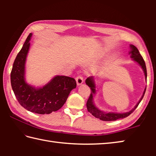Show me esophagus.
I'll return each mask as SVG.
<instances>
[{"mask_svg":"<svg viewBox=\"0 0 156 156\" xmlns=\"http://www.w3.org/2000/svg\"><path fill=\"white\" fill-rule=\"evenodd\" d=\"M76 83H77V85H80L82 83H83V78L81 75H78L77 76V77L76 78Z\"/></svg>","mask_w":156,"mask_h":156,"instance_id":"34e87169","label":"esophagus"}]
</instances>
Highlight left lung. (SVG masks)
Returning <instances> with one entry per match:
<instances>
[{
	"label": "left lung",
	"mask_w": 156,
	"mask_h": 156,
	"mask_svg": "<svg viewBox=\"0 0 156 156\" xmlns=\"http://www.w3.org/2000/svg\"><path fill=\"white\" fill-rule=\"evenodd\" d=\"M131 51H130V54H131V58H133V59L136 61L138 64L141 66L142 69H143L145 75V78L147 79V68H146V65H145V62L143 59V58L141 56V54H140L138 49H137V47L134 45H130ZM86 84L90 87L91 89V94L90 96H89L87 102V109L88 112H90L92 115H93L94 117L96 118H98V119L103 120V121H114L118 119H120V118H126L127 116L131 114V113L134 112L137 107L138 106L140 102H141L142 99L143 98L144 95L145 93V91H146V89H144V91L142 95V98L140 100V101L138 102V104L136 105V107L133 108V109L131 110L130 112H126V113H106L103 112L102 111L99 110L97 107H95V105L93 102V97L94 94L96 93V89H95V84L94 81V78L92 77H89L87 78L86 80Z\"/></svg>",
	"instance_id": "obj_1"
}]
</instances>
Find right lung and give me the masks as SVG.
<instances>
[{
	"label": "right lung",
	"instance_id": "obj_1",
	"mask_svg": "<svg viewBox=\"0 0 156 156\" xmlns=\"http://www.w3.org/2000/svg\"><path fill=\"white\" fill-rule=\"evenodd\" d=\"M31 36V34H29L13 64L12 87L18 102L25 109L38 114H49L63 106L71 91L76 87V82L73 78L57 76L40 89H35L26 83L25 63Z\"/></svg>",
	"mask_w": 156,
	"mask_h": 156
}]
</instances>
